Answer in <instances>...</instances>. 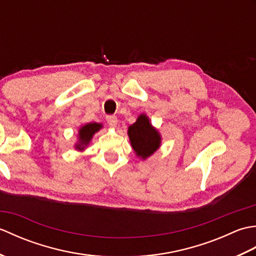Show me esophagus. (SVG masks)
Returning <instances> with one entry per match:
<instances>
[{"mask_svg":"<svg viewBox=\"0 0 256 256\" xmlns=\"http://www.w3.org/2000/svg\"><path fill=\"white\" fill-rule=\"evenodd\" d=\"M106 120L108 124L110 125L111 128L116 126V124H118V118H116V116H112V114H110V116H106Z\"/></svg>","mask_w":256,"mask_h":256,"instance_id":"obj_1","label":"esophagus"}]
</instances>
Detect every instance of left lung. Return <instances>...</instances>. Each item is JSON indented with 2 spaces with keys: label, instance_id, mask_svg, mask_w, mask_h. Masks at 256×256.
Here are the masks:
<instances>
[{
  "label": "left lung",
  "instance_id": "1",
  "mask_svg": "<svg viewBox=\"0 0 256 256\" xmlns=\"http://www.w3.org/2000/svg\"><path fill=\"white\" fill-rule=\"evenodd\" d=\"M128 134L135 153L144 160L160 148V134L152 126L148 118L144 114L140 116L138 121L128 128Z\"/></svg>",
  "mask_w": 256,
  "mask_h": 256
}]
</instances>
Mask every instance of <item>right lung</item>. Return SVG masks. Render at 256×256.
<instances>
[{
    "instance_id": "1",
    "label": "right lung",
    "mask_w": 256,
    "mask_h": 256,
    "mask_svg": "<svg viewBox=\"0 0 256 256\" xmlns=\"http://www.w3.org/2000/svg\"><path fill=\"white\" fill-rule=\"evenodd\" d=\"M101 128L102 125L99 123H89L86 125H84V126L79 130V143L76 145V148L80 150H84V146L90 142L92 135L99 131Z\"/></svg>"
}]
</instances>
